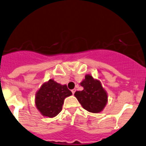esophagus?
Segmentation results:
<instances>
[{"instance_id": "obj_1", "label": "esophagus", "mask_w": 146, "mask_h": 146, "mask_svg": "<svg viewBox=\"0 0 146 146\" xmlns=\"http://www.w3.org/2000/svg\"><path fill=\"white\" fill-rule=\"evenodd\" d=\"M71 92H72V93H73V94H74L75 92H76V89H73V90H71Z\"/></svg>"}]
</instances>
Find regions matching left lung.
<instances>
[{
  "mask_svg": "<svg viewBox=\"0 0 146 146\" xmlns=\"http://www.w3.org/2000/svg\"><path fill=\"white\" fill-rule=\"evenodd\" d=\"M80 85L83 90L74 94L79 103L89 112H100L107 103L108 96L100 82L94 80L90 75H86Z\"/></svg>",
  "mask_w": 146,
  "mask_h": 146,
  "instance_id": "8db88e82",
  "label": "left lung"
}]
</instances>
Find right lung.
Instances as JSON below:
<instances>
[{
    "instance_id": "obj_1",
    "label": "right lung",
    "mask_w": 146,
    "mask_h": 146,
    "mask_svg": "<svg viewBox=\"0 0 146 146\" xmlns=\"http://www.w3.org/2000/svg\"><path fill=\"white\" fill-rule=\"evenodd\" d=\"M72 95L66 85L62 86L53 80L44 83L35 96V106L44 116L53 118L62 111L64 99Z\"/></svg>"
}]
</instances>
